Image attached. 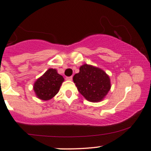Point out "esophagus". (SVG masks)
Here are the masks:
<instances>
[{"label":"esophagus","instance_id":"1","mask_svg":"<svg viewBox=\"0 0 151 151\" xmlns=\"http://www.w3.org/2000/svg\"><path fill=\"white\" fill-rule=\"evenodd\" d=\"M66 79H67V80H70V81L72 80V76H71V77H66Z\"/></svg>","mask_w":151,"mask_h":151}]
</instances>
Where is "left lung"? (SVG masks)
Returning <instances> with one entry per match:
<instances>
[{
  "instance_id": "1",
  "label": "left lung",
  "mask_w": 151,
  "mask_h": 151,
  "mask_svg": "<svg viewBox=\"0 0 151 151\" xmlns=\"http://www.w3.org/2000/svg\"><path fill=\"white\" fill-rule=\"evenodd\" d=\"M73 81L79 93L91 102L101 101L111 89L108 74L101 69L87 64L81 66L79 73L74 74Z\"/></svg>"
}]
</instances>
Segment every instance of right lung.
<instances>
[{"mask_svg":"<svg viewBox=\"0 0 151 151\" xmlns=\"http://www.w3.org/2000/svg\"><path fill=\"white\" fill-rule=\"evenodd\" d=\"M63 81V77L55 69H49L35 82V93L40 99L47 101L58 93Z\"/></svg>","mask_w":151,"mask_h":151,"instance_id":"add662e5","label":"right lung"}]
</instances>
